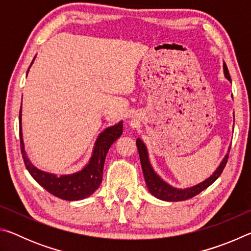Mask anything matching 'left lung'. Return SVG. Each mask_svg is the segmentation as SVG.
<instances>
[{
    "label": "left lung",
    "mask_w": 251,
    "mask_h": 251,
    "mask_svg": "<svg viewBox=\"0 0 251 251\" xmlns=\"http://www.w3.org/2000/svg\"><path fill=\"white\" fill-rule=\"evenodd\" d=\"M224 72H225V76H226V77L231 82L230 75H229V71L227 69L226 64L224 65ZM136 145H137L139 158H141V164H142V168H143L144 178H145V182L148 187V190L151 193L152 196H155L158 199H161V201H186V199L193 198L196 196V195H198L199 193H201L203 189L208 188V187H209L212 182H214L220 175H222V173L224 171L225 166H226V164L228 161V157H229V154L225 156V158L222 161V164L219 165L217 171L212 174V175L208 178V179L203 180L202 182H201V184H198L196 186L190 187V188L176 189V188H174V187L166 184L164 180H161L159 176H157V174H155V172L152 171V168L150 164V160H148L146 147L139 138L136 139Z\"/></svg>",
    "instance_id": "obj_1"
}]
</instances>
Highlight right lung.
Returning <instances> with one entry per match:
<instances>
[{
	"label": "right lung",
	"instance_id": "1",
	"mask_svg": "<svg viewBox=\"0 0 251 251\" xmlns=\"http://www.w3.org/2000/svg\"><path fill=\"white\" fill-rule=\"evenodd\" d=\"M123 134V122L112 127L106 128L97 138L95 143L94 151L90 160V163L83 171L75 173L73 175H64L57 177L50 175L49 173H44L35 168L28 160L24 151V144L21 130V110H20V141H21V151H22L23 160L25 167L31 174V176L39 184L48 190L54 196H56L65 201H80L95 192L99 188L101 179H103V168L106 158V154L112 146V144L116 141Z\"/></svg>",
	"mask_w": 251,
	"mask_h": 251
}]
</instances>
